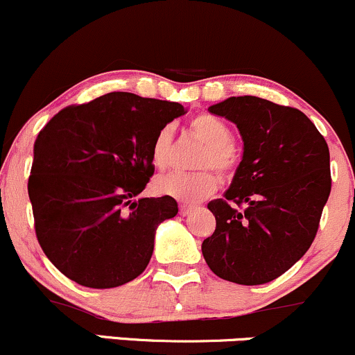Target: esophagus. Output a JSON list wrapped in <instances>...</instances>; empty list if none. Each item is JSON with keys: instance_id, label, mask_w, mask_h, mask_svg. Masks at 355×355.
Listing matches in <instances>:
<instances>
[{"instance_id": "1", "label": "esophagus", "mask_w": 355, "mask_h": 355, "mask_svg": "<svg viewBox=\"0 0 355 355\" xmlns=\"http://www.w3.org/2000/svg\"><path fill=\"white\" fill-rule=\"evenodd\" d=\"M193 206H188V205H181L179 206V214H181V216H188V214H191L193 213Z\"/></svg>"}]
</instances>
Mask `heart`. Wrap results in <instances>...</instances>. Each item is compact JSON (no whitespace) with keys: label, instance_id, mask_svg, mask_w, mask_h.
I'll return each instance as SVG.
<instances>
[{"label":"heart","instance_id":"heart-1","mask_svg":"<svg viewBox=\"0 0 355 355\" xmlns=\"http://www.w3.org/2000/svg\"><path fill=\"white\" fill-rule=\"evenodd\" d=\"M189 130L205 144V149L196 159V167L202 171L159 176L154 181V191L161 196H169L193 205L211 196L218 188V178L206 167L214 169L223 178H231L241 162V150L231 141L230 125L216 115H196L189 122ZM171 156H173V127L164 125L159 129L150 146V161L156 169L162 171L169 167Z\"/></svg>","mask_w":355,"mask_h":355}]
</instances>
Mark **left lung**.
Here are the masks:
<instances>
[{
    "label": "left lung",
    "instance_id": "8db88e82",
    "mask_svg": "<svg viewBox=\"0 0 355 355\" xmlns=\"http://www.w3.org/2000/svg\"><path fill=\"white\" fill-rule=\"evenodd\" d=\"M209 112L236 124L243 157L208 209L216 230L201 250L211 272L240 285L275 280L315 238L330 194V154L304 112L260 97H230Z\"/></svg>",
    "mask_w": 355,
    "mask_h": 355
}]
</instances>
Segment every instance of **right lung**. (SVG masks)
<instances>
[{"mask_svg":"<svg viewBox=\"0 0 355 355\" xmlns=\"http://www.w3.org/2000/svg\"><path fill=\"white\" fill-rule=\"evenodd\" d=\"M182 114L178 102L112 92L65 107L40 130L28 196L40 246L67 278L114 288L144 272L178 202L135 196L154 174V137Z\"/></svg>","mask_w":355,"mask_h":355,"instance_id":"add662e5","label":"right lung"}]
</instances>
